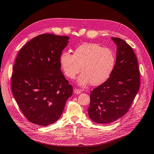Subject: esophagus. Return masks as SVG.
Masks as SVG:
<instances>
[{"mask_svg": "<svg viewBox=\"0 0 154 154\" xmlns=\"http://www.w3.org/2000/svg\"><path fill=\"white\" fill-rule=\"evenodd\" d=\"M74 94H80V93H81V91L80 89H78V88H74Z\"/></svg>", "mask_w": 154, "mask_h": 154, "instance_id": "34e87169", "label": "esophagus"}]
</instances>
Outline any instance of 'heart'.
<instances>
[{"label": "heart", "instance_id": "b5f03b06", "mask_svg": "<svg viewBox=\"0 0 154 154\" xmlns=\"http://www.w3.org/2000/svg\"><path fill=\"white\" fill-rule=\"evenodd\" d=\"M60 63L65 74L74 79L76 74L83 71L78 78L79 85L85 86L91 83L96 86L103 83L110 76L116 63L114 53L110 49L94 43H85L79 45L73 54L63 52Z\"/></svg>", "mask_w": 154, "mask_h": 154}]
</instances>
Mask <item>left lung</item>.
I'll list each match as a JSON object with an SVG mask.
<instances>
[{"label": "left lung", "instance_id": "1", "mask_svg": "<svg viewBox=\"0 0 154 154\" xmlns=\"http://www.w3.org/2000/svg\"><path fill=\"white\" fill-rule=\"evenodd\" d=\"M117 45L115 66L106 82L90 94L88 116L95 123L114 122L127 112L140 85L136 56L132 48L119 38H112Z\"/></svg>", "mask_w": 154, "mask_h": 154}]
</instances>
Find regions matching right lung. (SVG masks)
Returning a JSON list of instances; mask_svg holds the SVG:
<instances>
[{"label": "right lung", "instance_id": "1", "mask_svg": "<svg viewBox=\"0 0 154 154\" xmlns=\"http://www.w3.org/2000/svg\"><path fill=\"white\" fill-rule=\"evenodd\" d=\"M69 37L42 34L21 48L11 76L14 97L29 122L40 126L55 123L72 94L60 69V57Z\"/></svg>", "mask_w": 154, "mask_h": 154}]
</instances>
